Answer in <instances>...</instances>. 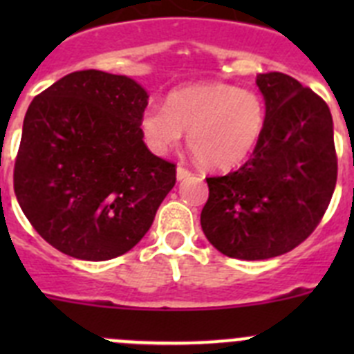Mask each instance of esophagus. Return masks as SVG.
Wrapping results in <instances>:
<instances>
[{
  "instance_id": "34e87169",
  "label": "esophagus",
  "mask_w": 354,
  "mask_h": 354,
  "mask_svg": "<svg viewBox=\"0 0 354 354\" xmlns=\"http://www.w3.org/2000/svg\"><path fill=\"white\" fill-rule=\"evenodd\" d=\"M189 175H192V171L187 170V168H184L183 165H179V167H177V179L184 180V179H187Z\"/></svg>"
}]
</instances>
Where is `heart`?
Here are the masks:
<instances>
[{
    "mask_svg": "<svg viewBox=\"0 0 354 354\" xmlns=\"http://www.w3.org/2000/svg\"><path fill=\"white\" fill-rule=\"evenodd\" d=\"M147 147L167 154L179 145L183 131L202 165L230 170L246 161L266 131L261 93L230 83H200L168 93L167 106L149 104L140 118Z\"/></svg>",
    "mask_w": 354,
    "mask_h": 354,
    "instance_id": "1",
    "label": "heart"
}]
</instances>
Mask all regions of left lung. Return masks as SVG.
Segmentation results:
<instances>
[{"mask_svg": "<svg viewBox=\"0 0 354 354\" xmlns=\"http://www.w3.org/2000/svg\"><path fill=\"white\" fill-rule=\"evenodd\" d=\"M257 84L266 99V131L248 161L207 177L200 223L218 252L261 261L301 245L323 220L337 184L330 108L298 80L268 72Z\"/></svg>", "mask_w": 354, "mask_h": 354, "instance_id": "obj_1", "label": "left lung"}]
</instances>
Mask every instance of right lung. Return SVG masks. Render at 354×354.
I'll use <instances>...</instances> for the list:
<instances>
[{
    "instance_id": "obj_1",
    "label": "right lung",
    "mask_w": 354,
    "mask_h": 354,
    "mask_svg": "<svg viewBox=\"0 0 354 354\" xmlns=\"http://www.w3.org/2000/svg\"><path fill=\"white\" fill-rule=\"evenodd\" d=\"M149 95L108 72H71L31 101L14 167L24 216L56 250L83 261L129 252L175 186V162L143 142Z\"/></svg>"
}]
</instances>
